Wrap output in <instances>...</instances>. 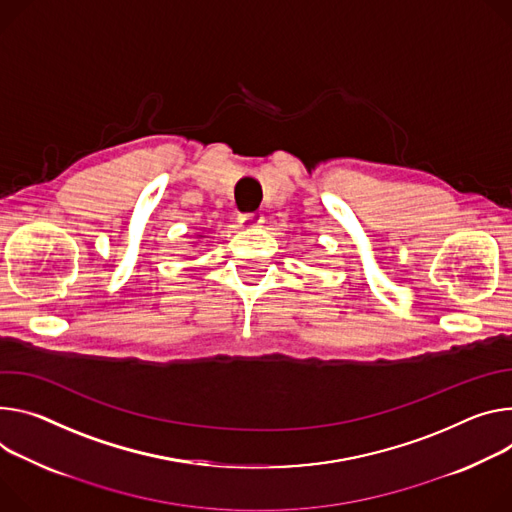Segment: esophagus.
I'll list each match as a JSON object with an SVG mask.
<instances>
[{"instance_id":"1","label":"esophagus","mask_w":512,"mask_h":512,"mask_svg":"<svg viewBox=\"0 0 512 512\" xmlns=\"http://www.w3.org/2000/svg\"><path fill=\"white\" fill-rule=\"evenodd\" d=\"M239 222L243 226H259L263 222V214L259 210H245L239 214Z\"/></svg>"}]
</instances>
